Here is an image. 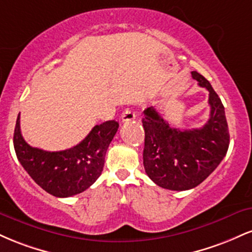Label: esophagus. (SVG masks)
<instances>
[{"label": "esophagus", "instance_id": "esophagus-1", "mask_svg": "<svg viewBox=\"0 0 252 252\" xmlns=\"http://www.w3.org/2000/svg\"><path fill=\"white\" fill-rule=\"evenodd\" d=\"M135 112L132 111V110L130 109H126L124 111L122 112V115H121V120H122V122H128V121H132L135 120Z\"/></svg>", "mask_w": 252, "mask_h": 252}]
</instances>
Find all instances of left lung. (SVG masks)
<instances>
[{"label":"left lung","instance_id":"obj_1","mask_svg":"<svg viewBox=\"0 0 252 252\" xmlns=\"http://www.w3.org/2000/svg\"><path fill=\"white\" fill-rule=\"evenodd\" d=\"M193 79L209 91L210 118L200 129L173 128L150 106L143 111V166L158 186L186 190L200 185L226 155L230 134L220 98L196 71Z\"/></svg>","mask_w":252,"mask_h":252}]
</instances>
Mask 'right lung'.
<instances>
[{"label":"right lung","mask_w":252,"mask_h":252,"mask_svg":"<svg viewBox=\"0 0 252 252\" xmlns=\"http://www.w3.org/2000/svg\"><path fill=\"white\" fill-rule=\"evenodd\" d=\"M117 129L116 121H106L94 126L77 146L62 152H46L26 142L20 130L19 114L14 149L17 160L42 189L58 198H67L88 189L99 178L106 150Z\"/></svg>","instance_id":"1"}]
</instances>
